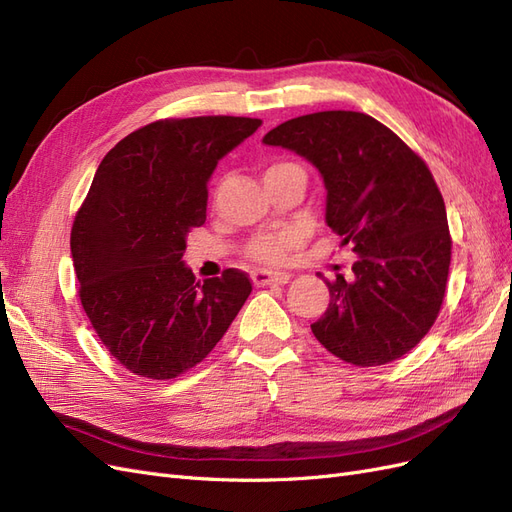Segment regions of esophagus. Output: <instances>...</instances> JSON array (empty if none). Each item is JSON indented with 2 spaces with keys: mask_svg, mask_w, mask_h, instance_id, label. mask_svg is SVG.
<instances>
[{
  "mask_svg": "<svg viewBox=\"0 0 512 512\" xmlns=\"http://www.w3.org/2000/svg\"><path fill=\"white\" fill-rule=\"evenodd\" d=\"M290 273H286V271H267V269H258V271H254L252 273V282L256 284V286H273V284H277V286H284V284H288L290 282Z\"/></svg>",
  "mask_w": 512,
  "mask_h": 512,
  "instance_id": "34e87169",
  "label": "esophagus"
}]
</instances>
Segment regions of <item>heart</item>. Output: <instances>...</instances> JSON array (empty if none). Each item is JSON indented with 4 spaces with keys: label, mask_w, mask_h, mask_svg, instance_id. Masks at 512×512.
I'll use <instances>...</instances> for the list:
<instances>
[{
    "label": "heart",
    "mask_w": 512,
    "mask_h": 512,
    "mask_svg": "<svg viewBox=\"0 0 512 512\" xmlns=\"http://www.w3.org/2000/svg\"><path fill=\"white\" fill-rule=\"evenodd\" d=\"M290 168H299V166L292 162H275L265 170V177L282 173V170H290ZM294 243H297V237H294L292 232H280V235H262V237L254 239V243L250 245V256L260 262H280L288 254V250H292Z\"/></svg>",
    "instance_id": "obj_1"
}]
</instances>
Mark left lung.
<instances>
[{"mask_svg":"<svg viewBox=\"0 0 512 512\" xmlns=\"http://www.w3.org/2000/svg\"><path fill=\"white\" fill-rule=\"evenodd\" d=\"M262 143L316 166L327 188L324 220L356 254L352 282H327L329 307L312 324L318 342L361 367L410 352L438 318L451 265L444 200L425 162L354 111L288 119Z\"/></svg>","mask_w":512,"mask_h":512,"instance_id":"8db88e82","label":"left lung"}]
</instances>
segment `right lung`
<instances>
[{
    "label": "right lung",
    "instance_id": "right-lung-1",
    "mask_svg": "<svg viewBox=\"0 0 512 512\" xmlns=\"http://www.w3.org/2000/svg\"><path fill=\"white\" fill-rule=\"evenodd\" d=\"M260 123L226 115L156 121L100 162L70 250L91 327L132 374L168 380L188 371L250 297L243 271L200 284L183 252L188 232L207 220L215 166Z\"/></svg>",
    "mask_w": 512,
    "mask_h": 512
}]
</instances>
